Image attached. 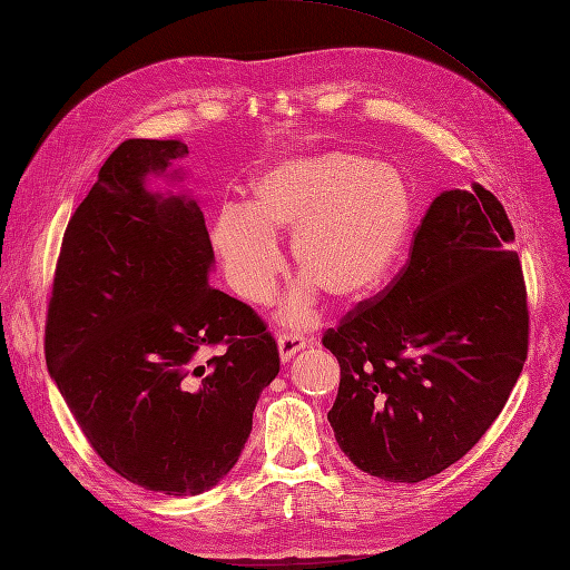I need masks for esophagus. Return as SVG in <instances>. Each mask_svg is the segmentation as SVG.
<instances>
[{"label":"esophagus","mask_w":570,"mask_h":570,"mask_svg":"<svg viewBox=\"0 0 570 570\" xmlns=\"http://www.w3.org/2000/svg\"><path fill=\"white\" fill-rule=\"evenodd\" d=\"M308 344V340L302 333H283L278 337V350H281V358L289 361L297 352H302Z\"/></svg>","instance_id":"1"}]
</instances>
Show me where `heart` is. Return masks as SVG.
<instances>
[{
  "label": "heart",
  "mask_w": 570,
  "mask_h": 570,
  "mask_svg": "<svg viewBox=\"0 0 570 570\" xmlns=\"http://www.w3.org/2000/svg\"><path fill=\"white\" fill-rule=\"evenodd\" d=\"M411 218V187L394 166L325 151L264 170L249 187L247 209L223 206L216 214L212 245L237 295L264 304L285 271L275 237L292 235V258L306 281L283 312L302 323L318 289L354 302L381 285L406 243Z\"/></svg>",
  "instance_id": "heart-1"
}]
</instances>
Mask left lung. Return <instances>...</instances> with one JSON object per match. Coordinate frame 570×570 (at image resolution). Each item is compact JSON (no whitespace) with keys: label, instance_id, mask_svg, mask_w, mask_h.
I'll use <instances>...</instances> for the list:
<instances>
[{"label":"left lung","instance_id":"obj_1","mask_svg":"<svg viewBox=\"0 0 570 570\" xmlns=\"http://www.w3.org/2000/svg\"><path fill=\"white\" fill-rule=\"evenodd\" d=\"M513 228L490 189H444L406 266L327 327L340 364L327 421L368 475L421 482L485 435L528 356V299Z\"/></svg>","mask_w":570,"mask_h":570}]
</instances>
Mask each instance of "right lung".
Returning a JSON list of instances; mask_svg holds the SVG:
<instances>
[{"mask_svg": "<svg viewBox=\"0 0 570 570\" xmlns=\"http://www.w3.org/2000/svg\"><path fill=\"white\" fill-rule=\"evenodd\" d=\"M187 154L180 140L111 151L68 220L45 331L49 375L92 450L120 478L174 497L228 475L281 371L266 323L209 285L197 202L145 185ZM216 343L224 352L204 362Z\"/></svg>", "mask_w": 570, "mask_h": 570, "instance_id": "1", "label": "right lung"}]
</instances>
